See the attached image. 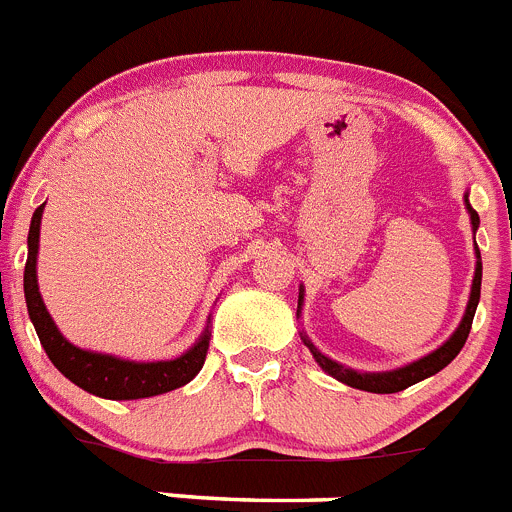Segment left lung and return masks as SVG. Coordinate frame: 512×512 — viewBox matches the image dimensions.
Instances as JSON below:
<instances>
[{
	"instance_id": "left-lung-1",
	"label": "left lung",
	"mask_w": 512,
	"mask_h": 512,
	"mask_svg": "<svg viewBox=\"0 0 512 512\" xmlns=\"http://www.w3.org/2000/svg\"><path fill=\"white\" fill-rule=\"evenodd\" d=\"M464 204H467L472 229L477 232V227H480V216H477V211L469 206L467 196H464ZM474 252H477V267H474V280H472V290H469L467 311H464L457 331H454V334H451L439 349H434L431 354H426V357L416 359V362H411V365L398 367V370H390V372H357V370H352V367L339 365V362L329 359L326 354H321L319 349L313 347V342L308 339V336H303V344L311 349L313 359L319 362L321 370L329 372L331 377H336V380L344 382V385H349V388L367 390V393H400V390L411 388V385H416V382L436 375V372L444 370L451 359L462 352L464 342H467V336H469V329H472V319H474V311H477V303H480V285H482L480 247L474 245ZM301 306H303V288H301V293H298V313H301Z\"/></svg>"
}]
</instances>
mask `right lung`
<instances>
[{
    "mask_svg": "<svg viewBox=\"0 0 512 512\" xmlns=\"http://www.w3.org/2000/svg\"><path fill=\"white\" fill-rule=\"evenodd\" d=\"M45 204H40L32 214L30 234H27V262H25V301L30 321L35 326L43 344L45 354L58 370L78 385L81 390L107 400H137L153 398V395L170 393L199 375L204 367L206 352H209V326L201 339L188 352L176 359H160V362H132V359L114 357V354L91 352L71 344L58 331L55 321L50 319L43 296L38 288V242H40V219H43Z\"/></svg>",
    "mask_w": 512,
    "mask_h": 512,
    "instance_id": "add662e5",
    "label": "right lung"
}]
</instances>
